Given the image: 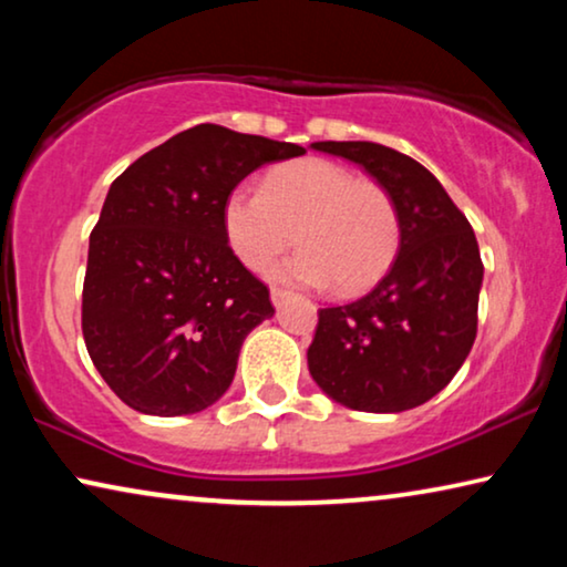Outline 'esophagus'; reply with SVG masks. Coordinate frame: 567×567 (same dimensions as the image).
Returning a JSON list of instances; mask_svg holds the SVG:
<instances>
[{
  "mask_svg": "<svg viewBox=\"0 0 567 567\" xmlns=\"http://www.w3.org/2000/svg\"><path fill=\"white\" fill-rule=\"evenodd\" d=\"M289 297H291L289 289H278V286H274V289H270V301H274L276 307H281Z\"/></svg>",
  "mask_w": 567,
  "mask_h": 567,
  "instance_id": "esophagus-1",
  "label": "esophagus"
}]
</instances>
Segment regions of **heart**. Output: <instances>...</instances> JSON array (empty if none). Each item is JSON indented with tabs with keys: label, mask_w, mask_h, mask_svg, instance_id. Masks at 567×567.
I'll return each mask as SVG.
<instances>
[{
	"label": "heart",
	"mask_w": 567,
	"mask_h": 567,
	"mask_svg": "<svg viewBox=\"0 0 567 567\" xmlns=\"http://www.w3.org/2000/svg\"><path fill=\"white\" fill-rule=\"evenodd\" d=\"M221 227L237 258L258 274L297 239L305 250L276 276L332 284L338 293H361L382 281L402 239L392 193L328 159L274 167L260 190L235 188L221 206Z\"/></svg>",
	"instance_id": "obj_1"
}]
</instances>
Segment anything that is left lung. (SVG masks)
Returning <instances> with one entry per match:
<instances>
[{"label":"left lung","instance_id":"8db88e82","mask_svg":"<svg viewBox=\"0 0 567 567\" xmlns=\"http://www.w3.org/2000/svg\"><path fill=\"white\" fill-rule=\"evenodd\" d=\"M392 193L400 252L367 297L317 312L309 374L340 405L402 413L452 382L477 336L483 260L467 216L408 154L374 142H315Z\"/></svg>","mask_w":567,"mask_h":567}]
</instances>
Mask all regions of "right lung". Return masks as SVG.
Returning <instances> with one entry per match:
<instances>
[{
  "mask_svg": "<svg viewBox=\"0 0 567 567\" xmlns=\"http://www.w3.org/2000/svg\"><path fill=\"white\" fill-rule=\"evenodd\" d=\"M301 154L200 123L115 177L90 235L82 336L128 408L190 415L229 390L243 340L274 305L224 237L221 206L252 169Z\"/></svg>",
  "mask_w": 567,
  "mask_h": 567,
  "instance_id": "1",
  "label": "right lung"
}]
</instances>
